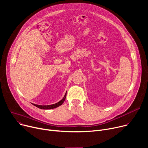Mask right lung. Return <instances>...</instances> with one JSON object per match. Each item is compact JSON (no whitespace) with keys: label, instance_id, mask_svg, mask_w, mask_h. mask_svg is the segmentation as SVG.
<instances>
[{"label":"right lung","instance_id":"right-lung-1","mask_svg":"<svg viewBox=\"0 0 148 148\" xmlns=\"http://www.w3.org/2000/svg\"><path fill=\"white\" fill-rule=\"evenodd\" d=\"M66 92H65V96H64L63 99L62 100H61L59 102H58L57 103H55L53 104H51V105H45V106H42V105H38V104H33V105H34L35 106L38 107V108L41 109H44V110H46V109H54V108H56V107H59L60 106H61L65 101V98H66Z\"/></svg>","mask_w":148,"mask_h":148}]
</instances>
